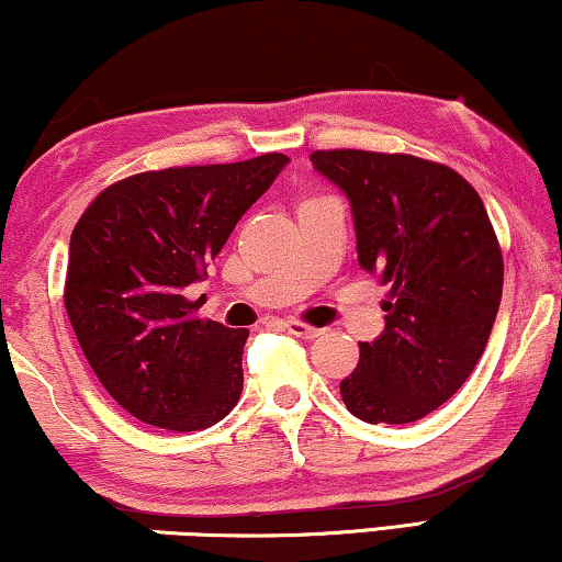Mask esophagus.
<instances>
[{"label": "esophagus", "mask_w": 562, "mask_h": 562, "mask_svg": "<svg viewBox=\"0 0 562 562\" xmlns=\"http://www.w3.org/2000/svg\"><path fill=\"white\" fill-rule=\"evenodd\" d=\"M283 329H289V335L301 337V339H316L324 331L319 327H312V324H304V322H296V319L283 322Z\"/></svg>", "instance_id": "34e87169"}]
</instances>
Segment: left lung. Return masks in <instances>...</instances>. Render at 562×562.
Instances as JSON below:
<instances>
[{"label": "left lung", "instance_id": "1", "mask_svg": "<svg viewBox=\"0 0 562 562\" xmlns=\"http://www.w3.org/2000/svg\"><path fill=\"white\" fill-rule=\"evenodd\" d=\"M312 165L347 194L357 261L390 286L385 331L360 341L341 401L364 423L418 420L467 382L497 319L504 263L490 215L438 161L329 149Z\"/></svg>", "mask_w": 562, "mask_h": 562}]
</instances>
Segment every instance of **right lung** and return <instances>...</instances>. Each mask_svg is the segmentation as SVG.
<instances>
[{"mask_svg":"<svg viewBox=\"0 0 562 562\" xmlns=\"http://www.w3.org/2000/svg\"><path fill=\"white\" fill-rule=\"evenodd\" d=\"M286 154L169 167L105 187L70 235L65 312L95 378L149 426L202 430L238 403L248 329L198 319L205 279Z\"/></svg>","mask_w":562,"mask_h":562,"instance_id":"right-lung-1","label":"right lung"}]
</instances>
